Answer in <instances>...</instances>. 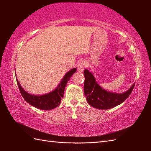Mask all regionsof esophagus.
<instances>
[{
    "mask_svg": "<svg viewBox=\"0 0 151 151\" xmlns=\"http://www.w3.org/2000/svg\"><path fill=\"white\" fill-rule=\"evenodd\" d=\"M86 62L84 61H82V62H79L77 65V70L79 73H82L84 70V68L86 67Z\"/></svg>",
    "mask_w": 151,
    "mask_h": 151,
    "instance_id": "obj_1",
    "label": "esophagus"
}]
</instances>
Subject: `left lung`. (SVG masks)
<instances>
[{"label":"left lung","mask_w":151,"mask_h":151,"mask_svg":"<svg viewBox=\"0 0 151 151\" xmlns=\"http://www.w3.org/2000/svg\"><path fill=\"white\" fill-rule=\"evenodd\" d=\"M84 93L88 103L95 108L107 110L119 105L129 97L135 86L134 83L129 90L118 93L108 91L99 85L93 75V73L86 69L84 71Z\"/></svg>","instance_id":"left-lung-1"}]
</instances>
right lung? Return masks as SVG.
<instances>
[{"mask_svg":"<svg viewBox=\"0 0 151 151\" xmlns=\"http://www.w3.org/2000/svg\"><path fill=\"white\" fill-rule=\"evenodd\" d=\"M76 71V68L70 69L63 76L56 89L45 95H34L30 94L22 88L17 79V83L22 97L28 104L40 110H50L56 108L60 104L61 100L63 97L64 90L67 82Z\"/></svg>","mask_w":151,"mask_h":151,"instance_id":"1","label":"right lung"}]
</instances>
